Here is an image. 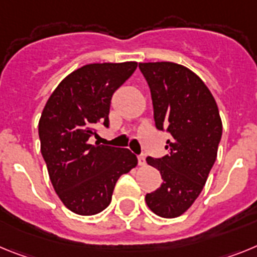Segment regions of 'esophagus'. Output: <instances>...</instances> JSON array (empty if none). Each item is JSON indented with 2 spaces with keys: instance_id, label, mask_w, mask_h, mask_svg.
<instances>
[{
  "instance_id": "esophagus-1",
  "label": "esophagus",
  "mask_w": 257,
  "mask_h": 257,
  "mask_svg": "<svg viewBox=\"0 0 257 257\" xmlns=\"http://www.w3.org/2000/svg\"><path fill=\"white\" fill-rule=\"evenodd\" d=\"M145 163H146V158H145V155L138 156V164H140V166H145Z\"/></svg>"
}]
</instances>
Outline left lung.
Wrapping results in <instances>:
<instances>
[{
    "label": "left lung",
    "instance_id": "obj_1",
    "mask_svg": "<svg viewBox=\"0 0 257 257\" xmlns=\"http://www.w3.org/2000/svg\"><path fill=\"white\" fill-rule=\"evenodd\" d=\"M151 91L154 120L167 129L168 154L149 156L147 164L158 171L163 184L146 194L147 206L160 217L181 216L202 193L215 164L222 122L215 98L199 76L172 62L140 63Z\"/></svg>",
    "mask_w": 257,
    "mask_h": 257
}]
</instances>
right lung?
I'll use <instances>...</instances> for the list:
<instances>
[{"label":"right lung","instance_id":"right-lung-1","mask_svg":"<svg viewBox=\"0 0 257 257\" xmlns=\"http://www.w3.org/2000/svg\"><path fill=\"white\" fill-rule=\"evenodd\" d=\"M137 68V62L91 63L64 77L39 121L41 154L55 193L81 216L103 211L116 181L137 166L128 149L90 144L95 126H108L111 98Z\"/></svg>","mask_w":257,"mask_h":257}]
</instances>
